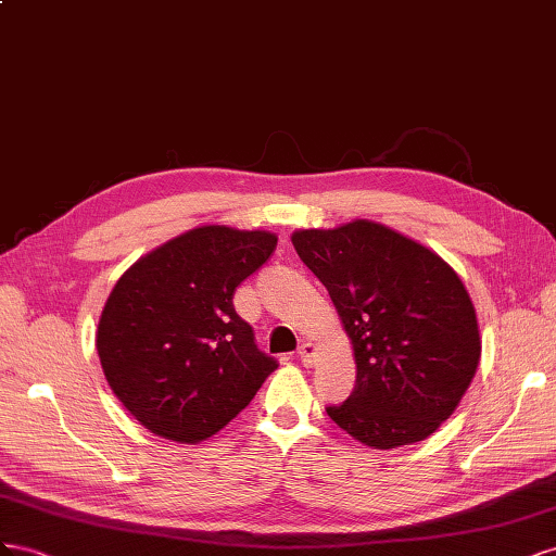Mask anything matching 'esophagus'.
I'll use <instances>...</instances> for the list:
<instances>
[{
  "label": "esophagus",
  "instance_id": "esophagus-1",
  "mask_svg": "<svg viewBox=\"0 0 556 556\" xmlns=\"http://www.w3.org/2000/svg\"><path fill=\"white\" fill-rule=\"evenodd\" d=\"M298 358L305 363V366H312V363L316 361V346L312 342H303L298 346Z\"/></svg>",
  "mask_w": 556,
  "mask_h": 556
}]
</instances>
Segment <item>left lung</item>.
I'll return each instance as SVG.
<instances>
[{"label":"left lung","mask_w":556,"mask_h":556,"mask_svg":"<svg viewBox=\"0 0 556 556\" xmlns=\"http://www.w3.org/2000/svg\"><path fill=\"white\" fill-rule=\"evenodd\" d=\"M291 242L326 287L354 346L356 387L328 417L393 450L452 417L480 363L470 295L438 253L372 220L298 230Z\"/></svg>","instance_id":"left-lung-1"}]
</instances>
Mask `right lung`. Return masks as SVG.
Wrapping results in <instances>:
<instances>
[{"label": "right lung", "mask_w": 556, "mask_h": 556, "mask_svg": "<svg viewBox=\"0 0 556 556\" xmlns=\"http://www.w3.org/2000/svg\"><path fill=\"white\" fill-rule=\"evenodd\" d=\"M277 235L202 226L139 258L98 324L106 382L151 433L195 445L251 403L277 368L253 342L232 295Z\"/></svg>", "instance_id": "1"}]
</instances>
